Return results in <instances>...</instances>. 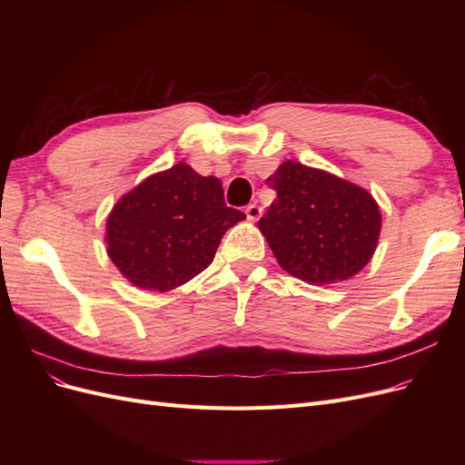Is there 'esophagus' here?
Instances as JSON below:
<instances>
[{
  "mask_svg": "<svg viewBox=\"0 0 465 465\" xmlns=\"http://www.w3.org/2000/svg\"><path fill=\"white\" fill-rule=\"evenodd\" d=\"M246 217H248L250 221H258V219L262 217V207H260L258 203H250V205L246 207Z\"/></svg>",
  "mask_w": 465,
  "mask_h": 465,
  "instance_id": "34e87169",
  "label": "esophagus"
}]
</instances>
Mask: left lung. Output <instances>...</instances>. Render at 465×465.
I'll return each mask as SVG.
<instances>
[{
	"mask_svg": "<svg viewBox=\"0 0 465 465\" xmlns=\"http://www.w3.org/2000/svg\"><path fill=\"white\" fill-rule=\"evenodd\" d=\"M265 182L277 198L258 227L285 272L323 285L369 263L382 217L367 190L294 161Z\"/></svg>",
	"mask_w": 465,
	"mask_h": 465,
	"instance_id": "1",
	"label": "left lung"
}]
</instances>
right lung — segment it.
<instances>
[{
  "label": "right lung",
  "mask_w": 465,
  "mask_h": 465,
  "mask_svg": "<svg viewBox=\"0 0 465 465\" xmlns=\"http://www.w3.org/2000/svg\"><path fill=\"white\" fill-rule=\"evenodd\" d=\"M242 219V211L224 203L221 180L178 163L112 209L108 256L135 287L168 291L202 273L223 234Z\"/></svg>",
  "instance_id": "add662e5"
}]
</instances>
